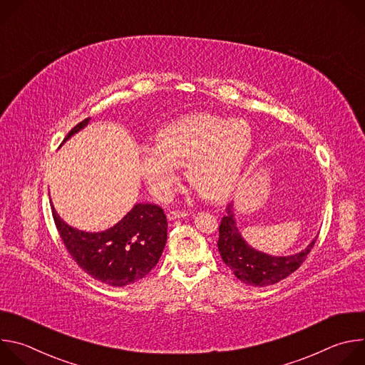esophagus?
Returning a JSON list of instances; mask_svg holds the SVG:
<instances>
[{
	"instance_id": "1",
	"label": "esophagus",
	"mask_w": 365,
	"mask_h": 365,
	"mask_svg": "<svg viewBox=\"0 0 365 365\" xmlns=\"http://www.w3.org/2000/svg\"><path fill=\"white\" fill-rule=\"evenodd\" d=\"M186 215H189V211H185V210H182V211H179V210H173V211H170V212L168 214V218L172 221V220H178V218L186 217Z\"/></svg>"
}]
</instances>
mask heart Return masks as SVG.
Returning a JSON list of instances; mask_svg holds the SVG:
<instances>
[{
    "instance_id": "1",
    "label": "heart",
    "mask_w": 365,
    "mask_h": 365,
    "mask_svg": "<svg viewBox=\"0 0 365 365\" xmlns=\"http://www.w3.org/2000/svg\"><path fill=\"white\" fill-rule=\"evenodd\" d=\"M252 147L250 127L215 114L187 115L165 127L158 144L140 154V169L150 190L170 197L187 165V179L207 197L224 199L237 187Z\"/></svg>"
}]
</instances>
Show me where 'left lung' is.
I'll use <instances>...</instances> for the list:
<instances>
[{"label": "left lung", "instance_id": "1", "mask_svg": "<svg viewBox=\"0 0 365 365\" xmlns=\"http://www.w3.org/2000/svg\"><path fill=\"white\" fill-rule=\"evenodd\" d=\"M225 212L220 225L218 250L222 262L231 269L235 277L250 286L263 287L286 279L300 267L317 242L315 238L306 250L294 255L272 257L251 248L242 240L235 225L232 203L227 205Z\"/></svg>", "mask_w": 365, "mask_h": 365}]
</instances>
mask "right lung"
Returning <instances> with one entry per match:
<instances>
[{
	"label": "right lung",
	"instance_id": "1",
	"mask_svg": "<svg viewBox=\"0 0 365 365\" xmlns=\"http://www.w3.org/2000/svg\"><path fill=\"white\" fill-rule=\"evenodd\" d=\"M89 123L85 118L65 137ZM58 232L73 262L95 280L115 287L145 277L159 263L168 241V220L159 205L137 203L113 228L102 232L79 231L61 220L51 206Z\"/></svg>",
	"mask_w": 365,
	"mask_h": 365
}]
</instances>
